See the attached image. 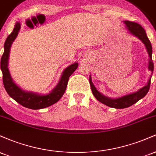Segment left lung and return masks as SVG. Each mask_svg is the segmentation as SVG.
I'll list each match as a JSON object with an SVG mask.
<instances>
[{
	"label": "left lung",
	"mask_w": 156,
	"mask_h": 156,
	"mask_svg": "<svg viewBox=\"0 0 156 156\" xmlns=\"http://www.w3.org/2000/svg\"><path fill=\"white\" fill-rule=\"evenodd\" d=\"M124 23L126 25V27L128 28L130 33L135 36V37H138L141 41H142V42L144 44V45H145L147 51V53L150 56L149 66H148V68H149L150 70H151L152 72H153L154 69V64L153 59H152V45L149 39H148L147 36L145 31H144V28H143L140 25L136 23L130 22V21L128 20L124 21ZM152 74H153V73H152ZM150 80H151V78H150L148 83L147 84L145 87H144L143 88L139 89L138 92L132 93V94H128V95L121 97V98H116V99H112V98H107V97L104 96L103 94H102L101 93L98 92L96 89L95 87L93 85L92 79H91V77L89 78V83H90V87L91 89H92V94H94V96L95 97V98L98 101L103 103V104L108 105L109 107H112V108H125L133 105L134 103H136L137 101H139V100L144 98V97L147 94L150 87Z\"/></svg>",
	"instance_id": "8db88e82"
}]
</instances>
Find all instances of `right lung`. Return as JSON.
<instances>
[{
  "mask_svg": "<svg viewBox=\"0 0 156 156\" xmlns=\"http://www.w3.org/2000/svg\"><path fill=\"white\" fill-rule=\"evenodd\" d=\"M20 28V24L17 23L13 31L8 36L4 43V52L1 59V69L3 73V83L4 88L11 98H13L16 102L26 108L31 109L46 108L59 101L67 88L69 76L77 69L78 64L75 63L71 64L64 69L59 83L50 94L41 95V94L27 92L22 90L13 82L8 69V60L10 48L12 42L18 34Z\"/></svg>",
  "mask_w": 156,
  "mask_h": 156,
  "instance_id": "1",
  "label": "right lung"
}]
</instances>
